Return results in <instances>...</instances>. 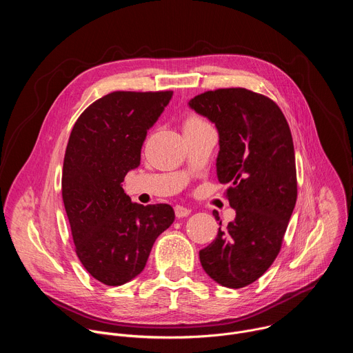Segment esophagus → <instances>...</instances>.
<instances>
[{"instance_id":"1","label":"esophagus","mask_w":353,"mask_h":353,"mask_svg":"<svg viewBox=\"0 0 353 353\" xmlns=\"http://www.w3.org/2000/svg\"><path fill=\"white\" fill-rule=\"evenodd\" d=\"M174 214H176V218H184V216H188L191 214V210L185 208V207H181V205H176L174 207Z\"/></svg>"}]
</instances>
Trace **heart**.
<instances>
[{
  "label": "heart",
  "instance_id": "heart-1",
  "mask_svg": "<svg viewBox=\"0 0 353 353\" xmlns=\"http://www.w3.org/2000/svg\"><path fill=\"white\" fill-rule=\"evenodd\" d=\"M199 125H207V123H205L203 119H199V117H196V116H191V117H188V119L185 120V123H184V128H190V127H199Z\"/></svg>",
  "mask_w": 353,
  "mask_h": 353
}]
</instances>
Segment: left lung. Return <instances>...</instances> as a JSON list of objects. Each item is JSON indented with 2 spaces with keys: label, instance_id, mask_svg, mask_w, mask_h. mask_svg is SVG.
<instances>
[{
  "label": "left lung",
  "instance_id": "obj_1",
  "mask_svg": "<svg viewBox=\"0 0 353 353\" xmlns=\"http://www.w3.org/2000/svg\"><path fill=\"white\" fill-rule=\"evenodd\" d=\"M188 106L218 130L216 176L230 184L226 194L236 211L234 221L199 251V261L219 285L244 288L276 259L296 204L292 134L275 102L244 88L208 90Z\"/></svg>",
  "mask_w": 353,
  "mask_h": 353
}]
</instances>
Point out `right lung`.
Segmentation results:
<instances>
[{"mask_svg":"<svg viewBox=\"0 0 353 353\" xmlns=\"http://www.w3.org/2000/svg\"><path fill=\"white\" fill-rule=\"evenodd\" d=\"M173 96L113 92L77 120L63 166V201L75 251L99 282L120 286L138 276L158 236L174 221L168 204L131 203L123 190L141 163V148Z\"/></svg>","mask_w":353,"mask_h":353,"instance_id":"add662e5","label":"right lung"}]
</instances>
